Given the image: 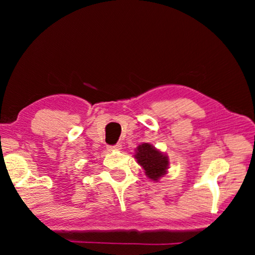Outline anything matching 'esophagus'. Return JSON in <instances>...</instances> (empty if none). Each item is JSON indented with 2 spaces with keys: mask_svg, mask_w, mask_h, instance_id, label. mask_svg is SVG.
<instances>
[{
  "mask_svg": "<svg viewBox=\"0 0 255 255\" xmlns=\"http://www.w3.org/2000/svg\"><path fill=\"white\" fill-rule=\"evenodd\" d=\"M108 149H109V150H119V149H122V144L110 145V146H108Z\"/></svg>",
  "mask_w": 255,
  "mask_h": 255,
  "instance_id": "esophagus-1",
  "label": "esophagus"
}]
</instances>
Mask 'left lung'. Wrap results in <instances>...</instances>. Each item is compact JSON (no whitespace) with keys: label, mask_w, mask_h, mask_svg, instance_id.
<instances>
[{"label":"left lung","mask_w":255,"mask_h":255,"mask_svg":"<svg viewBox=\"0 0 255 255\" xmlns=\"http://www.w3.org/2000/svg\"><path fill=\"white\" fill-rule=\"evenodd\" d=\"M135 158L145 170V174L153 181H157L165 174L169 167V158L166 155H164L148 143L138 146Z\"/></svg>","instance_id":"obj_1"}]
</instances>
